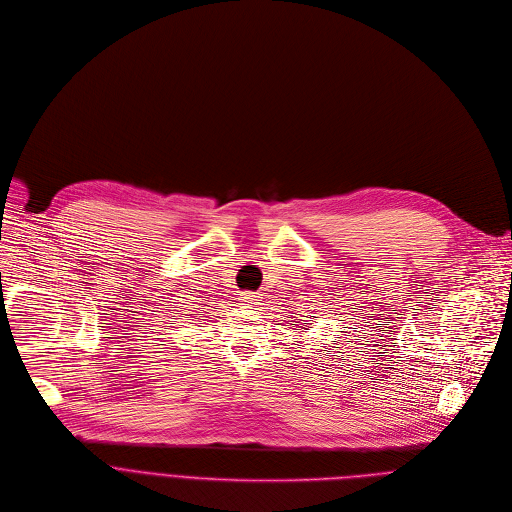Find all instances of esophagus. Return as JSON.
<instances>
[{
    "instance_id": "obj_1",
    "label": "esophagus",
    "mask_w": 512,
    "mask_h": 512,
    "mask_svg": "<svg viewBox=\"0 0 512 512\" xmlns=\"http://www.w3.org/2000/svg\"><path fill=\"white\" fill-rule=\"evenodd\" d=\"M240 300H242V304H248V306H250V304H254V300H256V298H254V294H252V292H244V294L240 296Z\"/></svg>"
}]
</instances>
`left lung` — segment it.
I'll return each mask as SVG.
<instances>
[{"instance_id": "left-lung-1", "label": "left lung", "mask_w": 512, "mask_h": 512, "mask_svg": "<svg viewBox=\"0 0 512 512\" xmlns=\"http://www.w3.org/2000/svg\"><path fill=\"white\" fill-rule=\"evenodd\" d=\"M306 325H309V323H304V325H302V329H304V327H306Z\"/></svg>"}]
</instances>
